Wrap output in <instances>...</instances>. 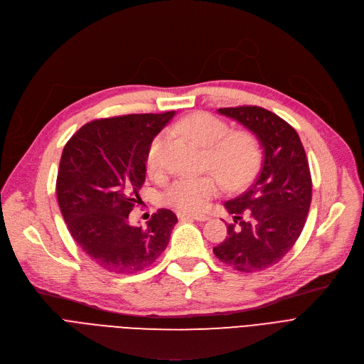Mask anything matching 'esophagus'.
<instances>
[{
	"label": "esophagus",
	"instance_id": "esophagus-1",
	"mask_svg": "<svg viewBox=\"0 0 364 364\" xmlns=\"http://www.w3.org/2000/svg\"><path fill=\"white\" fill-rule=\"evenodd\" d=\"M178 216H179L181 220H197V222L210 220V218L205 216V215H189V213H179Z\"/></svg>",
	"mask_w": 364,
	"mask_h": 364
}]
</instances>
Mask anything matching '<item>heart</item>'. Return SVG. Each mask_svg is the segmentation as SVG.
I'll return each instance as SVG.
<instances>
[{"label": "heart", "mask_w": 364, "mask_h": 364, "mask_svg": "<svg viewBox=\"0 0 364 364\" xmlns=\"http://www.w3.org/2000/svg\"><path fill=\"white\" fill-rule=\"evenodd\" d=\"M176 131L204 148V166L213 170L230 188L250 182L262 163L260 144L248 131H229V124L210 113L198 112L176 123ZM166 134H157L149 142L145 164L151 173L163 164ZM220 183L210 173L182 176L170 183L163 201L183 213H198L219 194Z\"/></svg>", "instance_id": "1"}]
</instances>
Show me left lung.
I'll list each match as a JSON object with an SVG mask.
<instances>
[{"mask_svg":"<svg viewBox=\"0 0 364 364\" xmlns=\"http://www.w3.org/2000/svg\"><path fill=\"white\" fill-rule=\"evenodd\" d=\"M218 112L257 136L263 164L252 186L225 203L233 223L228 225L226 240L213 252L235 270H264L285 257L306 225L311 175L304 146L289 123L262 107L240 105Z\"/></svg>","mask_w":364,"mask_h":364,"instance_id":"left-lung-1","label":"left lung"}]
</instances>
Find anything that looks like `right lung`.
I'll list each match as a JSON object with an SVG mask.
<instances>
[{"label": "right lung", "instance_id": "obj_1", "mask_svg": "<svg viewBox=\"0 0 364 364\" xmlns=\"http://www.w3.org/2000/svg\"><path fill=\"white\" fill-rule=\"evenodd\" d=\"M173 116L92 120L64 145L55 185L61 215L76 244L105 270L129 274L151 266L178 223L172 210L160 208L146 228L129 225L141 201L148 145Z\"/></svg>", "mask_w": 364, "mask_h": 364}]
</instances>
